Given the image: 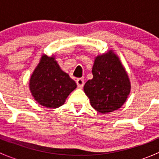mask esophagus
Instances as JSON below:
<instances>
[{
	"instance_id": "obj_1",
	"label": "esophagus",
	"mask_w": 159,
	"mask_h": 159,
	"mask_svg": "<svg viewBox=\"0 0 159 159\" xmlns=\"http://www.w3.org/2000/svg\"><path fill=\"white\" fill-rule=\"evenodd\" d=\"M76 83L78 88H82L84 84V81L82 78H78L76 80Z\"/></svg>"
}]
</instances>
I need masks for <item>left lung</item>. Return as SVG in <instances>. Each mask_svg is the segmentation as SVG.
<instances>
[{"instance_id":"8db88e82","label":"left lung","mask_w":159,"mask_h":159,"mask_svg":"<svg viewBox=\"0 0 159 159\" xmlns=\"http://www.w3.org/2000/svg\"><path fill=\"white\" fill-rule=\"evenodd\" d=\"M93 78L84 86L93 108L101 113L118 109L131 90L129 78L119 58L110 51L98 56L92 68Z\"/></svg>"}]
</instances>
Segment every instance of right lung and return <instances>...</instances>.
Segmentation results:
<instances>
[{
	"label": "right lung",
	"mask_w": 159,
	"mask_h": 159,
	"mask_svg": "<svg viewBox=\"0 0 159 159\" xmlns=\"http://www.w3.org/2000/svg\"><path fill=\"white\" fill-rule=\"evenodd\" d=\"M77 87L74 80L61 69L54 57L43 55L30 79V90L35 100L47 108H56Z\"/></svg>",
	"instance_id": "add662e5"
}]
</instances>
